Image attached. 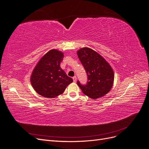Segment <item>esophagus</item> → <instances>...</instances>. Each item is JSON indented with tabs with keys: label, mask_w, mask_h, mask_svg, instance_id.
Returning a JSON list of instances; mask_svg holds the SVG:
<instances>
[{
	"label": "esophagus",
	"mask_w": 149,
	"mask_h": 149,
	"mask_svg": "<svg viewBox=\"0 0 149 149\" xmlns=\"http://www.w3.org/2000/svg\"><path fill=\"white\" fill-rule=\"evenodd\" d=\"M73 81L75 83L76 81V80H77V78H76V76H74V77L73 78Z\"/></svg>",
	"instance_id": "34e87169"
}]
</instances>
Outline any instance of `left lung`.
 Instances as JSON below:
<instances>
[{"label": "left lung", "instance_id": "1", "mask_svg": "<svg viewBox=\"0 0 149 149\" xmlns=\"http://www.w3.org/2000/svg\"><path fill=\"white\" fill-rule=\"evenodd\" d=\"M79 60L86 71V85L77 82L86 96L93 100L100 98L109 93L113 86L114 73L112 67L97 52L88 47L77 51Z\"/></svg>", "mask_w": 149, "mask_h": 149}]
</instances>
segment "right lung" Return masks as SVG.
<instances>
[{
    "mask_svg": "<svg viewBox=\"0 0 149 149\" xmlns=\"http://www.w3.org/2000/svg\"><path fill=\"white\" fill-rule=\"evenodd\" d=\"M63 54L58 49H50L40 58L31 73V86L43 97L55 98L58 96L73 81L60 67Z\"/></svg>",
    "mask_w": 149,
    "mask_h": 149,
    "instance_id": "right-lung-1",
    "label": "right lung"
}]
</instances>
